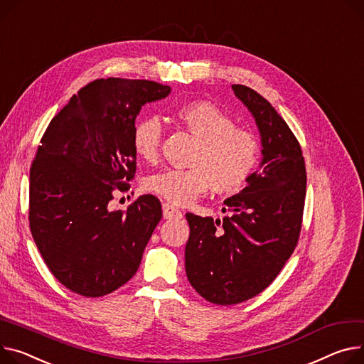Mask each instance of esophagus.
Returning a JSON list of instances; mask_svg holds the SVG:
<instances>
[{
    "label": "esophagus",
    "instance_id": "esophagus-1",
    "mask_svg": "<svg viewBox=\"0 0 364 364\" xmlns=\"http://www.w3.org/2000/svg\"><path fill=\"white\" fill-rule=\"evenodd\" d=\"M162 213H164L165 220H180V218L183 216L180 209H177L176 206L169 205V203L162 205Z\"/></svg>",
    "mask_w": 364,
    "mask_h": 364
}]
</instances>
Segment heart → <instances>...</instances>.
Here are the masks:
<instances>
[{
	"label": "heart",
	"mask_w": 364,
	"mask_h": 364,
	"mask_svg": "<svg viewBox=\"0 0 364 364\" xmlns=\"http://www.w3.org/2000/svg\"><path fill=\"white\" fill-rule=\"evenodd\" d=\"M176 123L199 144L187 169H165L151 176L144 188L173 205H188L210 187L220 195L243 188L260 161V143L234 119L208 101H193L173 112ZM164 130L156 117L139 119L133 127L132 144L136 155L155 162L159 158Z\"/></svg>",
	"instance_id": "obj_1"
}]
</instances>
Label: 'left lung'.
<instances>
[{
	"label": "left lung",
	"instance_id": "1",
	"mask_svg": "<svg viewBox=\"0 0 364 364\" xmlns=\"http://www.w3.org/2000/svg\"><path fill=\"white\" fill-rule=\"evenodd\" d=\"M232 90L259 127L260 168L224 202L223 221L186 213L187 278L205 300L221 306L257 296L278 277L300 237L307 181L300 143L284 118L256 90Z\"/></svg>",
	"mask_w": 364,
	"mask_h": 364
}]
</instances>
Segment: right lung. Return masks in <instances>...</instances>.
<instances>
[{
    "instance_id": "obj_1",
    "label": "right lung",
    "mask_w": 364,
    "mask_h": 364,
    "mask_svg": "<svg viewBox=\"0 0 364 364\" xmlns=\"http://www.w3.org/2000/svg\"><path fill=\"white\" fill-rule=\"evenodd\" d=\"M171 87L151 80L98 79L51 119L31 166L29 224L51 274L70 291L102 297L139 269L161 221L158 198L111 210L115 190L134 178V119Z\"/></svg>"
}]
</instances>
